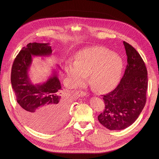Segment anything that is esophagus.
Instances as JSON below:
<instances>
[{
    "instance_id": "obj_1",
    "label": "esophagus",
    "mask_w": 159,
    "mask_h": 159,
    "mask_svg": "<svg viewBox=\"0 0 159 159\" xmlns=\"http://www.w3.org/2000/svg\"><path fill=\"white\" fill-rule=\"evenodd\" d=\"M77 95L79 97H84V96L87 95V94L82 91H77Z\"/></svg>"
}]
</instances>
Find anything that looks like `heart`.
<instances>
[{
	"label": "heart",
	"instance_id": "heart-1",
	"mask_svg": "<svg viewBox=\"0 0 159 159\" xmlns=\"http://www.w3.org/2000/svg\"><path fill=\"white\" fill-rule=\"evenodd\" d=\"M124 63L122 58L110 49L95 47L80 52L75 62L66 65L65 70L71 84H82L89 75V81L96 91L106 92L114 88L120 79Z\"/></svg>",
	"mask_w": 159,
	"mask_h": 159
}]
</instances>
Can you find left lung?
<instances>
[{
  "mask_svg": "<svg viewBox=\"0 0 159 159\" xmlns=\"http://www.w3.org/2000/svg\"><path fill=\"white\" fill-rule=\"evenodd\" d=\"M127 66L116 88L103 95L104 111L98 120L110 130H122L134 123L146 102L148 71L144 62L137 50L124 41Z\"/></svg>",
  "mask_w": 159,
  "mask_h": 159,
  "instance_id": "obj_1",
  "label": "left lung"
}]
</instances>
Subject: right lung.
I'll return each mask as SVG.
<instances>
[{"mask_svg":"<svg viewBox=\"0 0 159 159\" xmlns=\"http://www.w3.org/2000/svg\"><path fill=\"white\" fill-rule=\"evenodd\" d=\"M49 43H29L22 48L13 62L11 82L19 110L30 126L41 132H49L61 126L68 116L70 101L64 92L57 70L48 80L34 84L29 70L32 56L51 55ZM57 68L60 67L57 65Z\"/></svg>","mask_w":159,"mask_h":159,"instance_id":"obj_1","label":"right lung"}]
</instances>
